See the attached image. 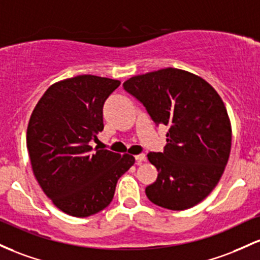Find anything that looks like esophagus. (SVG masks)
I'll return each instance as SVG.
<instances>
[{
    "instance_id": "obj_1",
    "label": "esophagus",
    "mask_w": 260,
    "mask_h": 260,
    "mask_svg": "<svg viewBox=\"0 0 260 260\" xmlns=\"http://www.w3.org/2000/svg\"><path fill=\"white\" fill-rule=\"evenodd\" d=\"M135 159H136V163L140 165L141 162L146 161V154L145 153H140V154H138V156H135Z\"/></svg>"
}]
</instances>
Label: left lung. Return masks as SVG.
Returning <instances> with one entry per match:
<instances>
[{"instance_id":"8db88e82","label":"left lung","mask_w":260,"mask_h":260,"mask_svg":"<svg viewBox=\"0 0 260 260\" xmlns=\"http://www.w3.org/2000/svg\"><path fill=\"white\" fill-rule=\"evenodd\" d=\"M122 86L156 124L168 126L165 151L147 154L158 176L146 195L168 210L193 208L217 185L231 152L222 99L204 78L173 67L134 76Z\"/></svg>"}]
</instances>
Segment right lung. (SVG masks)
<instances>
[{"instance_id": "add662e5", "label": "right lung", "mask_w": 260, "mask_h": 260, "mask_svg": "<svg viewBox=\"0 0 260 260\" xmlns=\"http://www.w3.org/2000/svg\"><path fill=\"white\" fill-rule=\"evenodd\" d=\"M120 81L81 75L51 84L29 119L31 169L57 209L87 217L106 209L116 182L135 163L131 154L92 152L89 141L103 130V104Z\"/></svg>"}]
</instances>
